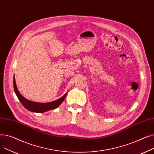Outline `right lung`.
<instances>
[{
	"instance_id": "obj_1",
	"label": "right lung",
	"mask_w": 154,
	"mask_h": 154,
	"mask_svg": "<svg viewBox=\"0 0 154 154\" xmlns=\"http://www.w3.org/2000/svg\"><path fill=\"white\" fill-rule=\"evenodd\" d=\"M14 91L16 95L17 96L19 100L22 103L23 106H24V107L27 109V110H29V111L33 112H37V113H43L48 110L57 108L61 104V103L64 100L65 98H66V97L67 95V93H66L65 94V95L63 97H62L61 98L56 100H54L53 102H47V103H38V102H35L33 101L29 100L26 98H24L19 92L17 85H16L15 80L14 77Z\"/></svg>"
}]
</instances>
